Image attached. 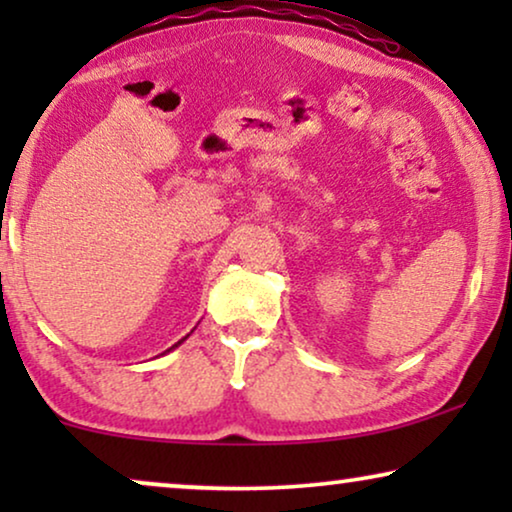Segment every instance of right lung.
<instances>
[{
	"mask_svg": "<svg viewBox=\"0 0 512 512\" xmlns=\"http://www.w3.org/2000/svg\"><path fill=\"white\" fill-rule=\"evenodd\" d=\"M184 340H186V338H184ZM184 340H179V342H177V345H172L170 349H174V347H179V345H181V342H184ZM170 349H167V352H170Z\"/></svg>",
	"mask_w": 512,
	"mask_h": 512,
	"instance_id": "right-lung-1",
	"label": "right lung"
}]
</instances>
